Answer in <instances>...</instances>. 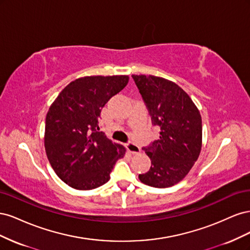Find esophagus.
<instances>
[{"instance_id": "1", "label": "esophagus", "mask_w": 250, "mask_h": 250, "mask_svg": "<svg viewBox=\"0 0 250 250\" xmlns=\"http://www.w3.org/2000/svg\"><path fill=\"white\" fill-rule=\"evenodd\" d=\"M126 148H127V150L129 151V152L132 153V154H138V153L141 152V148L137 145V144H134V143H132V142L127 143V144H126Z\"/></svg>"}]
</instances>
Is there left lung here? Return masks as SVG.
Returning <instances> with one entry per match:
<instances>
[{
    "label": "left lung",
    "mask_w": 250,
    "mask_h": 250,
    "mask_svg": "<svg viewBox=\"0 0 250 250\" xmlns=\"http://www.w3.org/2000/svg\"><path fill=\"white\" fill-rule=\"evenodd\" d=\"M132 78L152 125L161 128L160 139L143 148L150 157L151 167L139 178L150 187H172L186 177L200 154V112L176 83L152 75H132Z\"/></svg>",
    "instance_id": "8db88e82"
}]
</instances>
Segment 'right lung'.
<instances>
[{"label":"right lung","mask_w":250,"mask_h":250,"mask_svg":"<svg viewBox=\"0 0 250 250\" xmlns=\"http://www.w3.org/2000/svg\"><path fill=\"white\" fill-rule=\"evenodd\" d=\"M126 75L86 76L67 84L46 117L44 149L57 176L76 190L106 184L126 149L99 131L101 109L128 83Z\"/></svg>","instance_id":"obj_1"}]
</instances>
